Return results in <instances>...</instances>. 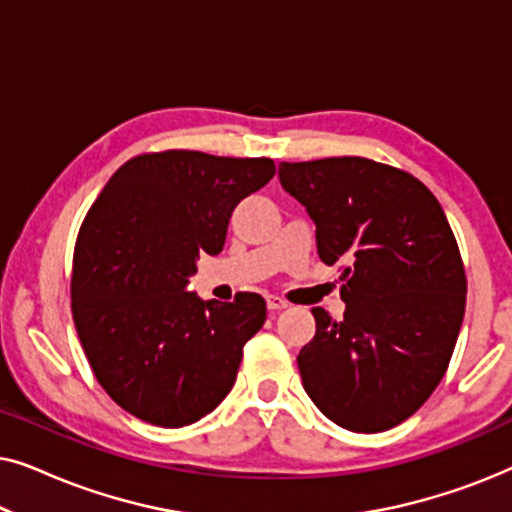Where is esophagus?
Segmentation results:
<instances>
[{
  "mask_svg": "<svg viewBox=\"0 0 512 512\" xmlns=\"http://www.w3.org/2000/svg\"><path fill=\"white\" fill-rule=\"evenodd\" d=\"M265 300H268V310L270 312H279V310H284L286 305H289L284 298H279V296H268Z\"/></svg>",
  "mask_w": 512,
  "mask_h": 512,
  "instance_id": "esophagus-1",
  "label": "esophagus"
}]
</instances>
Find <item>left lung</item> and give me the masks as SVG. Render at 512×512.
<instances>
[{
	"instance_id": "left-lung-1",
	"label": "left lung",
	"mask_w": 512,
	"mask_h": 512,
	"mask_svg": "<svg viewBox=\"0 0 512 512\" xmlns=\"http://www.w3.org/2000/svg\"><path fill=\"white\" fill-rule=\"evenodd\" d=\"M279 184L317 226L321 261L347 263L342 319L312 307L303 387L342 429L387 431L443 380L464 321L466 275L447 216L422 181L368 158L279 163Z\"/></svg>"
}]
</instances>
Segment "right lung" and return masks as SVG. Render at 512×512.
Returning a JSON list of instances; mask_svg holds the SVG:
<instances>
[{
  "label": "right lung",
  "instance_id": "add662e5",
  "mask_svg": "<svg viewBox=\"0 0 512 512\" xmlns=\"http://www.w3.org/2000/svg\"><path fill=\"white\" fill-rule=\"evenodd\" d=\"M272 177L270 158L149 153L90 207L74 247V324L97 382L130 415L179 429L233 389L265 300H202L188 277L200 254H221L233 209Z\"/></svg>",
  "mask_w": 512,
  "mask_h": 512
}]
</instances>
